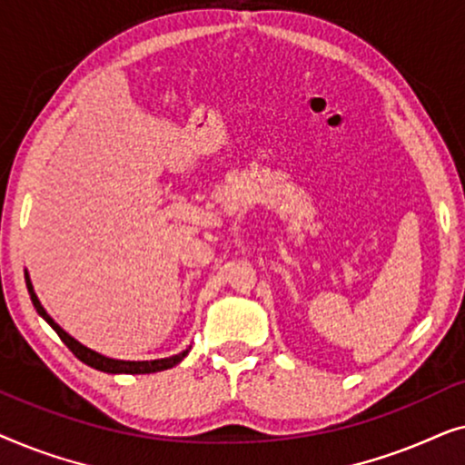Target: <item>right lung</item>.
Returning a JSON list of instances; mask_svg holds the SVG:
<instances>
[{
    "label": "right lung",
    "mask_w": 465,
    "mask_h": 465,
    "mask_svg": "<svg viewBox=\"0 0 465 465\" xmlns=\"http://www.w3.org/2000/svg\"><path fill=\"white\" fill-rule=\"evenodd\" d=\"M25 282H27V290H29V296H31V302H34V307L40 317H44L50 323V328L54 330L56 334L61 336V341L65 342L69 347V351H72L75 358L80 361H84L86 366L94 368V371H101V372H107V374H150V372H161V371H169V368H173L180 364V361L186 358L190 347L183 349L182 353H175L171 355V358H161V360H143V361H131V360H114V358H105V355H101L97 351H93V349H88L82 345L74 339V336H69L65 330H63L59 323H56L53 317L46 313V309L42 307L40 298H37L35 290H34V283H31L29 279V272L25 271Z\"/></svg>",
    "instance_id": "add662e5"
}]
</instances>
